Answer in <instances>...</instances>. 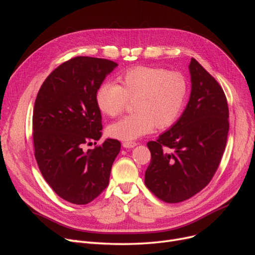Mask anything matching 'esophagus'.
Segmentation results:
<instances>
[{
	"label": "esophagus",
	"instance_id": "34e87169",
	"mask_svg": "<svg viewBox=\"0 0 255 255\" xmlns=\"http://www.w3.org/2000/svg\"><path fill=\"white\" fill-rule=\"evenodd\" d=\"M122 145L125 146V148H134V146L137 145V142H135V141H123Z\"/></svg>",
	"mask_w": 255,
	"mask_h": 255
}]
</instances>
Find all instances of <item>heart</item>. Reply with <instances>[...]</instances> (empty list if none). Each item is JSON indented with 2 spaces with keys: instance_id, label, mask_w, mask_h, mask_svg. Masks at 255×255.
I'll list each match as a JSON object with an SVG mask.
<instances>
[{
  "instance_id": "obj_1",
  "label": "heart",
  "mask_w": 255,
  "mask_h": 255,
  "mask_svg": "<svg viewBox=\"0 0 255 255\" xmlns=\"http://www.w3.org/2000/svg\"><path fill=\"white\" fill-rule=\"evenodd\" d=\"M118 81L120 85L105 83L97 92L98 107L110 117H117L133 102L135 112L107 128L117 139L134 140L154 127H171L186 104L189 86L181 72L141 66L122 73Z\"/></svg>"
}]
</instances>
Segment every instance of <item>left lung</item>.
<instances>
[{"label":"left lung","mask_w":255,"mask_h":255,"mask_svg":"<svg viewBox=\"0 0 255 255\" xmlns=\"http://www.w3.org/2000/svg\"><path fill=\"white\" fill-rule=\"evenodd\" d=\"M189 102L175 125L155 141L146 143L151 161L144 184L166 203L185 201L211 182L219 167L229 133L225 91L191 58Z\"/></svg>","instance_id":"obj_1"}]
</instances>
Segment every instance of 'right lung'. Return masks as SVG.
Listing matches in <instances>:
<instances>
[{
    "mask_svg": "<svg viewBox=\"0 0 255 255\" xmlns=\"http://www.w3.org/2000/svg\"><path fill=\"white\" fill-rule=\"evenodd\" d=\"M117 66L110 59L73 57L53 70L37 94L33 113L37 165L55 194L73 204H88L102 194L120 152L117 139L84 150L101 137L97 92Z\"/></svg>",
    "mask_w": 255,
    "mask_h": 255,
    "instance_id": "add662e5",
    "label": "right lung"
}]
</instances>
